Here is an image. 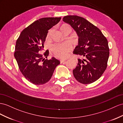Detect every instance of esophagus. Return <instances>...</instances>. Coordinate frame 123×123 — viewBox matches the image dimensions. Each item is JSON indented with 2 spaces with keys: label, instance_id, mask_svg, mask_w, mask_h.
<instances>
[{
  "label": "esophagus",
  "instance_id": "esophagus-1",
  "mask_svg": "<svg viewBox=\"0 0 123 123\" xmlns=\"http://www.w3.org/2000/svg\"><path fill=\"white\" fill-rule=\"evenodd\" d=\"M65 61H66V59H61V60H60V63H62L65 62Z\"/></svg>",
  "mask_w": 123,
  "mask_h": 123
}]
</instances>
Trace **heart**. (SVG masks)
Wrapping results in <instances>:
<instances>
[{"label":"heart","instance_id":"1","mask_svg":"<svg viewBox=\"0 0 123 123\" xmlns=\"http://www.w3.org/2000/svg\"><path fill=\"white\" fill-rule=\"evenodd\" d=\"M64 26H69L68 24H63L62 27ZM61 27V28H62ZM50 33V31L48 35ZM72 47L70 43H55L51 46V50L54 55L59 58H64L68 55V53L71 51Z\"/></svg>","mask_w":123,"mask_h":123}]
</instances>
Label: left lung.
<instances>
[{"label":"left lung","mask_w":123,"mask_h":123,"mask_svg":"<svg viewBox=\"0 0 123 123\" xmlns=\"http://www.w3.org/2000/svg\"><path fill=\"white\" fill-rule=\"evenodd\" d=\"M64 22L73 28L78 36V44L73 53L80 55L74 69V76L78 82L89 84L102 76L107 68L109 56L108 40L98 28L77 15H67Z\"/></svg>","instance_id":"obj_1"}]
</instances>
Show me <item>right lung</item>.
Here are the masks:
<instances>
[{
    "mask_svg": "<svg viewBox=\"0 0 123 123\" xmlns=\"http://www.w3.org/2000/svg\"><path fill=\"white\" fill-rule=\"evenodd\" d=\"M61 18H43L24 29L16 42L14 57L20 71L26 79L36 85L48 82L60 62L47 58L49 50L43 54L48 30L59 22Z\"/></svg>",
    "mask_w": 123,
    "mask_h": 123,
    "instance_id": "add662e5",
    "label": "right lung"
}]
</instances>
